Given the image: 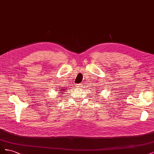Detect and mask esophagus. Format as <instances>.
I'll return each instance as SVG.
<instances>
[{
  "label": "esophagus",
  "mask_w": 154,
  "mask_h": 154,
  "mask_svg": "<svg viewBox=\"0 0 154 154\" xmlns=\"http://www.w3.org/2000/svg\"><path fill=\"white\" fill-rule=\"evenodd\" d=\"M82 84H81V83H79V84H77L76 87H78V88H80V87H82Z\"/></svg>",
  "instance_id": "1"
}]
</instances>
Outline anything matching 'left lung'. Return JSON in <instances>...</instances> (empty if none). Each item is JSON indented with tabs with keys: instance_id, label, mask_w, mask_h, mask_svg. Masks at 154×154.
<instances>
[{
	"instance_id": "left-lung-1",
	"label": "left lung",
	"mask_w": 154,
	"mask_h": 154,
	"mask_svg": "<svg viewBox=\"0 0 154 154\" xmlns=\"http://www.w3.org/2000/svg\"><path fill=\"white\" fill-rule=\"evenodd\" d=\"M97 91H98V90H97ZM97 93H99V92H97ZM97 93H96V94H97Z\"/></svg>"
}]
</instances>
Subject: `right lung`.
<instances>
[{"label":"right lung","instance_id":"obj_1","mask_svg":"<svg viewBox=\"0 0 154 154\" xmlns=\"http://www.w3.org/2000/svg\"><path fill=\"white\" fill-rule=\"evenodd\" d=\"M58 92H60L59 94L61 95V94H63V92H66V90H67V89H66V88H62V87H60V88H58ZM58 91V90H57Z\"/></svg>","mask_w":154,"mask_h":154}]
</instances>
